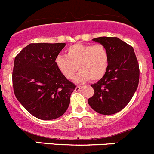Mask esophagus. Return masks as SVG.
<instances>
[{
  "mask_svg": "<svg viewBox=\"0 0 154 154\" xmlns=\"http://www.w3.org/2000/svg\"><path fill=\"white\" fill-rule=\"evenodd\" d=\"M82 86H77V87H76L75 88V91H80V90H81V89L82 88Z\"/></svg>",
  "mask_w": 154,
  "mask_h": 154,
  "instance_id": "obj_1",
  "label": "esophagus"
}]
</instances>
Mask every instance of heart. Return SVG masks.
Instances as JSON below:
<instances>
[{
    "label": "heart",
    "instance_id": "b5f03b06",
    "mask_svg": "<svg viewBox=\"0 0 154 154\" xmlns=\"http://www.w3.org/2000/svg\"><path fill=\"white\" fill-rule=\"evenodd\" d=\"M109 54L103 45L75 44L66 51V56L59 55L55 65L60 72L67 79H72L77 70L78 82L90 79L97 81L106 73L109 66Z\"/></svg>",
    "mask_w": 154,
    "mask_h": 154
}]
</instances>
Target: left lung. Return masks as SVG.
Returning a JSON list of instances; mask_svg holds the SVG:
<instances>
[{"label": "left lung", "instance_id": "1", "mask_svg": "<svg viewBox=\"0 0 154 154\" xmlns=\"http://www.w3.org/2000/svg\"><path fill=\"white\" fill-rule=\"evenodd\" d=\"M93 41L106 48L109 62L103 78L91 85L94 93L88 103L98 113H116L125 107L137 90L138 62L132 47L118 38L100 37Z\"/></svg>", "mask_w": 154, "mask_h": 154}]
</instances>
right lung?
I'll list each match as a JSON object with an SVG mask.
<instances>
[{
	"label": "right lung",
	"instance_id": "obj_1",
	"mask_svg": "<svg viewBox=\"0 0 154 154\" xmlns=\"http://www.w3.org/2000/svg\"><path fill=\"white\" fill-rule=\"evenodd\" d=\"M65 43L29 44L14 60L13 86L17 100L36 118L51 120L68 109L76 86L57 68Z\"/></svg>",
	"mask_w": 154,
	"mask_h": 154
}]
</instances>
